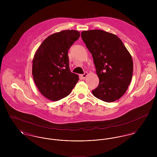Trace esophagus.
I'll list each match as a JSON object with an SVG mask.
<instances>
[{"instance_id":"obj_1","label":"esophagus","mask_w":157,"mask_h":157,"mask_svg":"<svg viewBox=\"0 0 157 157\" xmlns=\"http://www.w3.org/2000/svg\"><path fill=\"white\" fill-rule=\"evenodd\" d=\"M87 75H88V72H85L84 74L80 75V77L84 79V78H85V77L87 76Z\"/></svg>"}]
</instances>
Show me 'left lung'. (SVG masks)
<instances>
[{"label":"left lung","instance_id":"obj_1","mask_svg":"<svg viewBox=\"0 0 157 157\" xmlns=\"http://www.w3.org/2000/svg\"><path fill=\"white\" fill-rule=\"evenodd\" d=\"M81 37L92 54L98 86L93 95L105 102L121 97L129 85L133 72L132 57L116 35L100 29L83 31Z\"/></svg>","mask_w":157,"mask_h":157}]
</instances>
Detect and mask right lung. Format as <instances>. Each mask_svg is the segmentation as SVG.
<instances>
[{"instance_id": "1", "label": "right lung", "mask_w": 157, "mask_h": 157, "mask_svg": "<svg viewBox=\"0 0 157 157\" xmlns=\"http://www.w3.org/2000/svg\"><path fill=\"white\" fill-rule=\"evenodd\" d=\"M79 37L76 30L54 33L44 40L34 55V81L40 93L50 100L66 97L78 80V75L70 71L67 53Z\"/></svg>"}]
</instances>
